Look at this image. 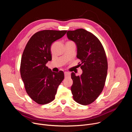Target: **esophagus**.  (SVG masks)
I'll return each mask as SVG.
<instances>
[{
	"mask_svg": "<svg viewBox=\"0 0 132 132\" xmlns=\"http://www.w3.org/2000/svg\"><path fill=\"white\" fill-rule=\"evenodd\" d=\"M64 75H65V77H69L70 76V74L68 72H64Z\"/></svg>",
	"mask_w": 132,
	"mask_h": 132,
	"instance_id": "34e87169",
	"label": "esophagus"
}]
</instances>
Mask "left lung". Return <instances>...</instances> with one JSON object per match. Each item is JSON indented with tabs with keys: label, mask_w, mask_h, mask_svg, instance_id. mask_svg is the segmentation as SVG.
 Wrapping results in <instances>:
<instances>
[{
	"label": "left lung",
	"mask_w": 132,
	"mask_h": 132,
	"mask_svg": "<svg viewBox=\"0 0 132 132\" xmlns=\"http://www.w3.org/2000/svg\"><path fill=\"white\" fill-rule=\"evenodd\" d=\"M67 35L77 45V57L81 61L78 65L82 70L80 76L73 72L71 75L73 99L80 104L89 105L99 96L105 85L108 71L105 52L98 37L84 29L68 31Z\"/></svg>",
	"instance_id": "1"
}]
</instances>
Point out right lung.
<instances>
[{"label": "right lung", "instance_id": "add662e5", "mask_svg": "<svg viewBox=\"0 0 132 132\" xmlns=\"http://www.w3.org/2000/svg\"><path fill=\"white\" fill-rule=\"evenodd\" d=\"M67 30H45L34 34L23 51L20 74L26 91L36 103L45 104L54 100L59 86L64 78L62 70L55 72L46 66L52 60L51 47Z\"/></svg>", "mask_w": 132, "mask_h": 132}]
</instances>
